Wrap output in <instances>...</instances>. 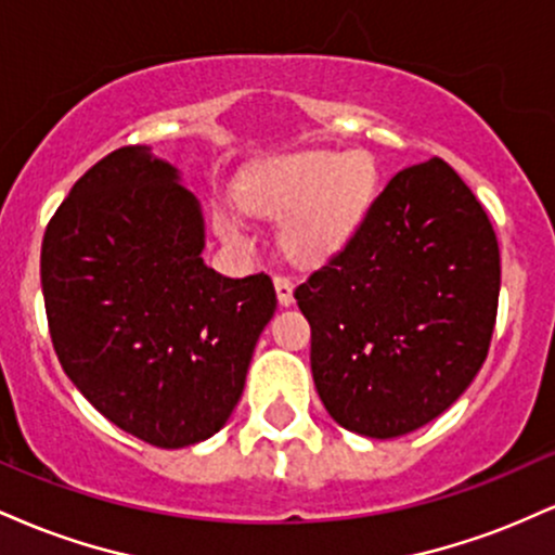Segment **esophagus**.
<instances>
[{"instance_id": "esophagus-1", "label": "esophagus", "mask_w": 555, "mask_h": 555, "mask_svg": "<svg viewBox=\"0 0 555 555\" xmlns=\"http://www.w3.org/2000/svg\"><path fill=\"white\" fill-rule=\"evenodd\" d=\"M273 286H276V297H279V305H282V308H286V305H292V289H295V286H292V279L289 276H273Z\"/></svg>"}]
</instances>
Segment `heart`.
I'll return each mask as SVG.
<instances>
[{"label":"heart","instance_id":"b5f03b06","mask_svg":"<svg viewBox=\"0 0 555 555\" xmlns=\"http://www.w3.org/2000/svg\"><path fill=\"white\" fill-rule=\"evenodd\" d=\"M373 158L362 151H299L266 164L247 190L245 208L282 219V245L299 263H318L339 253L358 232L375 197ZM221 237L245 245L247 234L237 211L216 221Z\"/></svg>","mask_w":555,"mask_h":555}]
</instances>
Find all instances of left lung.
<instances>
[{
  "instance_id": "8db88e82",
  "label": "left lung",
  "mask_w": 555,
  "mask_h": 555,
  "mask_svg": "<svg viewBox=\"0 0 555 555\" xmlns=\"http://www.w3.org/2000/svg\"><path fill=\"white\" fill-rule=\"evenodd\" d=\"M501 289L488 214L441 158L401 169L295 299L341 428L397 438L443 415L486 362Z\"/></svg>"
}]
</instances>
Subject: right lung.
<instances>
[{"label":"right lung","instance_id":"obj_1","mask_svg":"<svg viewBox=\"0 0 555 555\" xmlns=\"http://www.w3.org/2000/svg\"><path fill=\"white\" fill-rule=\"evenodd\" d=\"M203 247L201 203L149 145L88 169L43 234V302L67 378L158 449L224 428L276 310L266 273L221 276Z\"/></svg>","mask_w":555,"mask_h":555}]
</instances>
